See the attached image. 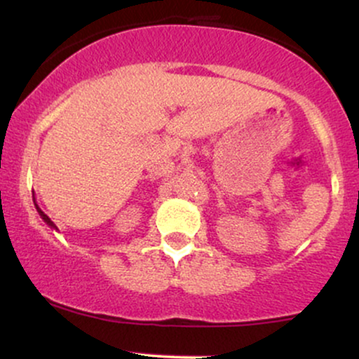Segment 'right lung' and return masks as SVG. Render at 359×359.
<instances>
[{
  "label": "right lung",
  "mask_w": 359,
  "mask_h": 359,
  "mask_svg": "<svg viewBox=\"0 0 359 359\" xmlns=\"http://www.w3.org/2000/svg\"><path fill=\"white\" fill-rule=\"evenodd\" d=\"M34 204H35V210H37V212H39V215H41V218H42V219H44V222H46L47 224H49V226H50V228H54V230H57V226H56V224H54L53 222H50V218H49V216H47V215H46V212H44V211H42V210H41V208H39V204H37V203H35V196H34Z\"/></svg>",
  "instance_id": "obj_1"
}]
</instances>
